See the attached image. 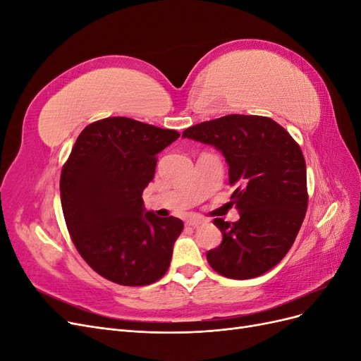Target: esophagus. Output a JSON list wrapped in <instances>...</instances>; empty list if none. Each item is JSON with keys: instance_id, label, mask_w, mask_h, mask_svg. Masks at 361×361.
<instances>
[{"instance_id": "34e87169", "label": "esophagus", "mask_w": 361, "mask_h": 361, "mask_svg": "<svg viewBox=\"0 0 361 361\" xmlns=\"http://www.w3.org/2000/svg\"><path fill=\"white\" fill-rule=\"evenodd\" d=\"M206 223V220H203V218L200 216H194V218H190V220L187 221V226L188 227H199L200 224Z\"/></svg>"}]
</instances>
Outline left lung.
<instances>
[{
	"label": "left lung",
	"mask_w": 361,
	"mask_h": 361,
	"mask_svg": "<svg viewBox=\"0 0 361 361\" xmlns=\"http://www.w3.org/2000/svg\"><path fill=\"white\" fill-rule=\"evenodd\" d=\"M182 137L216 147L235 187L239 220L215 218L223 241L206 253L227 279H255L274 268L290 250L307 211L302 152L288 130L264 116L228 114L183 130Z\"/></svg>",
	"instance_id": "8db88e82"
}]
</instances>
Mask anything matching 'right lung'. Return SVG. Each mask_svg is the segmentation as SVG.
Returning a JSON list of instances; mask_svg holds the SVG:
<instances>
[{
	"label": "right lung",
	"instance_id": "add662e5",
	"mask_svg": "<svg viewBox=\"0 0 361 361\" xmlns=\"http://www.w3.org/2000/svg\"><path fill=\"white\" fill-rule=\"evenodd\" d=\"M128 117L90 123L63 166L60 195L81 257L104 279L146 286L166 274L183 223L145 211L141 194L155 176L157 155L179 138Z\"/></svg>",
	"mask_w": 361,
	"mask_h": 361
}]
</instances>
